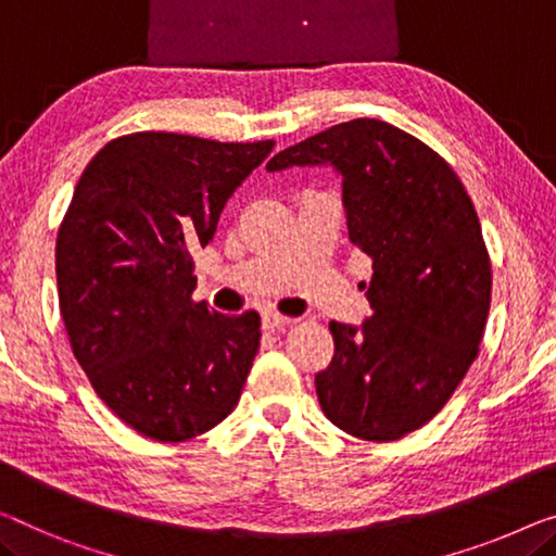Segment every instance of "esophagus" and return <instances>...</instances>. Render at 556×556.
<instances>
[{"label": "esophagus", "mask_w": 556, "mask_h": 556, "mask_svg": "<svg viewBox=\"0 0 556 556\" xmlns=\"http://www.w3.org/2000/svg\"><path fill=\"white\" fill-rule=\"evenodd\" d=\"M262 325H264V329H269V331H285L289 325H292V319L281 317V314H277V312H267V314H264Z\"/></svg>", "instance_id": "esophagus-1"}]
</instances>
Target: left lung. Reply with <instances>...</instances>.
I'll use <instances>...</instances> for the list:
<instances>
[{"instance_id":"8db88e82","label":"left lung","mask_w":556,"mask_h":556,"mask_svg":"<svg viewBox=\"0 0 556 556\" xmlns=\"http://www.w3.org/2000/svg\"><path fill=\"white\" fill-rule=\"evenodd\" d=\"M321 164L342 177L350 242L371 256L359 287L375 312L362 327L331 321L334 357L314 384L331 425L394 442L425 427L477 359L490 254L457 174L407 131L342 122L271 156L267 169Z\"/></svg>"}]
</instances>
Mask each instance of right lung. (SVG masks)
<instances>
[{"label": "right lung", "instance_id": "obj_1", "mask_svg": "<svg viewBox=\"0 0 556 556\" xmlns=\"http://www.w3.org/2000/svg\"><path fill=\"white\" fill-rule=\"evenodd\" d=\"M271 147L137 131L99 149L74 189L56 235L72 352L99 400L154 442L210 432L242 396L260 314L194 302L192 252Z\"/></svg>", "mask_w": 556, "mask_h": 556}]
</instances>
